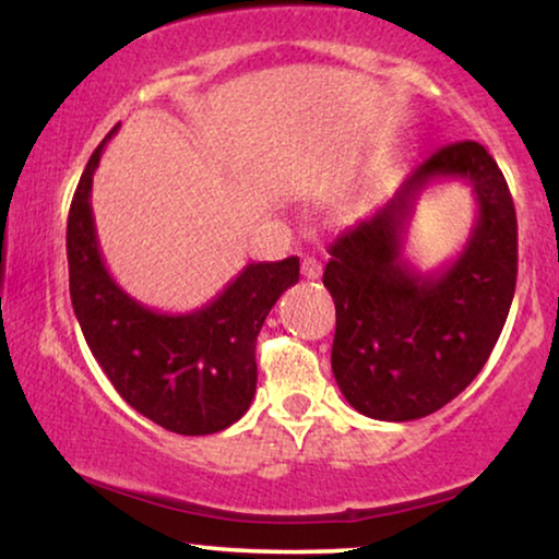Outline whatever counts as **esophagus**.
Instances as JSON below:
<instances>
[{"label":"esophagus","instance_id":"34e87169","mask_svg":"<svg viewBox=\"0 0 559 559\" xmlns=\"http://www.w3.org/2000/svg\"><path fill=\"white\" fill-rule=\"evenodd\" d=\"M320 274H323V264H320L316 257H305L302 259V277L305 280H318Z\"/></svg>","mask_w":559,"mask_h":559}]
</instances>
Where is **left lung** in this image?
I'll use <instances>...</instances> for the list:
<instances>
[{
  "instance_id": "8db88e82",
  "label": "left lung",
  "mask_w": 559,
  "mask_h": 559,
  "mask_svg": "<svg viewBox=\"0 0 559 559\" xmlns=\"http://www.w3.org/2000/svg\"><path fill=\"white\" fill-rule=\"evenodd\" d=\"M438 179L469 182L477 221L453 263L419 273L403 257V236L418 195ZM328 254L331 366L343 396L384 423L427 417L478 377L507 323L516 287L514 201L484 144H448Z\"/></svg>"
}]
</instances>
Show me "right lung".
I'll return each mask as SVG.
<instances>
[{
  "label": "right lung",
  "mask_w": 559,
  "mask_h": 559,
  "mask_svg": "<svg viewBox=\"0 0 559 559\" xmlns=\"http://www.w3.org/2000/svg\"><path fill=\"white\" fill-rule=\"evenodd\" d=\"M114 127L91 155L68 213L71 302L91 354L129 407L178 435H211L243 417L257 392V335L300 259L251 262L203 308L152 310L106 270L91 186Z\"/></svg>",
  "instance_id": "add662e5"
}]
</instances>
